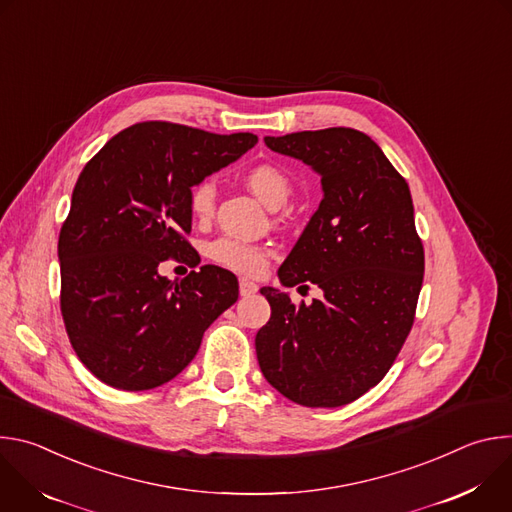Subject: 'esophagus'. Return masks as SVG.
<instances>
[{
    "label": "esophagus",
    "mask_w": 512,
    "mask_h": 512,
    "mask_svg": "<svg viewBox=\"0 0 512 512\" xmlns=\"http://www.w3.org/2000/svg\"><path fill=\"white\" fill-rule=\"evenodd\" d=\"M257 289H259V285L253 283V281H249V279H241V281H239V291H241L243 298L257 294Z\"/></svg>",
    "instance_id": "esophagus-1"
}]
</instances>
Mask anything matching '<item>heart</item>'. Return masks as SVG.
I'll return each instance as SVG.
<instances>
[{
	"label": "heart",
	"mask_w": 512,
	"mask_h": 512,
	"mask_svg": "<svg viewBox=\"0 0 512 512\" xmlns=\"http://www.w3.org/2000/svg\"><path fill=\"white\" fill-rule=\"evenodd\" d=\"M247 188L267 206V208H279L287 202L291 194V182L289 178L275 166L261 164L247 172L245 176ZM214 200H216V186L212 180H202L190 190V212L198 221H208L214 212ZM208 257L223 265L231 271L243 273V275H259L267 267L269 249L237 239H218L208 245Z\"/></svg>",
	"instance_id": "heart-1"
}]
</instances>
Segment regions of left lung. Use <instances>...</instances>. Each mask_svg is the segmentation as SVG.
<instances>
[{
    "label": "left lung",
    "mask_w": 512,
    "mask_h": 512,
    "mask_svg": "<svg viewBox=\"0 0 512 512\" xmlns=\"http://www.w3.org/2000/svg\"><path fill=\"white\" fill-rule=\"evenodd\" d=\"M265 145L322 178L324 198L277 275L285 287L312 281L324 298L294 306L261 287L271 318L255 336L259 367L289 401L340 407L387 375L413 326L425 259L411 192L379 145L350 127Z\"/></svg>",
    "instance_id": "obj_1"
}]
</instances>
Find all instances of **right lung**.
I'll return each mask as SVG.
<instances>
[{
  "label": "right lung",
  "instance_id": "1",
  "mask_svg": "<svg viewBox=\"0 0 512 512\" xmlns=\"http://www.w3.org/2000/svg\"><path fill=\"white\" fill-rule=\"evenodd\" d=\"M255 143L253 133L145 121L83 168L58 237L60 310L72 348L105 385L145 391L172 381L237 302V277L223 267L202 265L180 281L158 267L194 257L184 239L192 186Z\"/></svg>",
  "mask_w": 512,
  "mask_h": 512
}]
</instances>
